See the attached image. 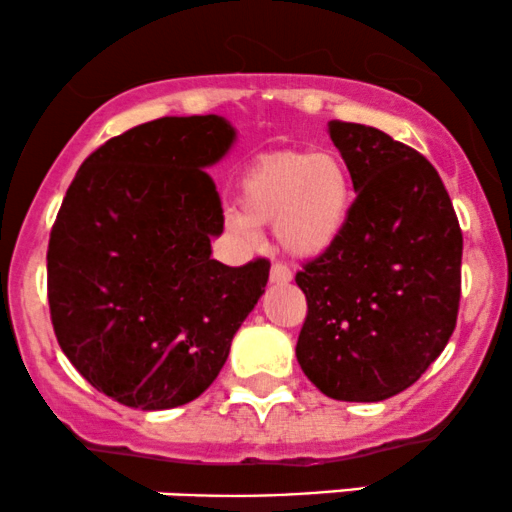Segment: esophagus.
<instances>
[{
	"mask_svg": "<svg viewBox=\"0 0 512 512\" xmlns=\"http://www.w3.org/2000/svg\"><path fill=\"white\" fill-rule=\"evenodd\" d=\"M291 279H293V274L286 264H279V262L272 264V269H269V281H272V284L284 286V284H289Z\"/></svg>",
	"mask_w": 512,
	"mask_h": 512,
	"instance_id": "esophagus-1",
	"label": "esophagus"
}]
</instances>
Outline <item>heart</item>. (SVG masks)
I'll return each instance as SVG.
<instances>
[{"instance_id":"obj_1","label":"heart","mask_w":512,"mask_h":512,"mask_svg":"<svg viewBox=\"0 0 512 512\" xmlns=\"http://www.w3.org/2000/svg\"><path fill=\"white\" fill-rule=\"evenodd\" d=\"M240 209L228 226L255 240L257 226H274L293 257H317L342 238L354 209V180L332 151H276L250 163L240 180Z\"/></svg>"}]
</instances>
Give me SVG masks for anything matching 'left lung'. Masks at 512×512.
Wrapping results in <instances>:
<instances>
[{"label":"left lung","mask_w":512,"mask_h":512,"mask_svg":"<svg viewBox=\"0 0 512 512\" xmlns=\"http://www.w3.org/2000/svg\"><path fill=\"white\" fill-rule=\"evenodd\" d=\"M354 180L342 238L296 274L308 301L296 358L322 395H399L448 344L460 308L462 231L438 170L375 127L332 120Z\"/></svg>","instance_id":"8db88e82"}]
</instances>
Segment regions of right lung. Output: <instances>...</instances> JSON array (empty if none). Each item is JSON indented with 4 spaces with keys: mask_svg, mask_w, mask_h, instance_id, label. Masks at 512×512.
I'll return each instance as SVG.
<instances>
[{
    "mask_svg": "<svg viewBox=\"0 0 512 512\" xmlns=\"http://www.w3.org/2000/svg\"><path fill=\"white\" fill-rule=\"evenodd\" d=\"M233 142L219 115L127 129L81 163L52 226L57 342L125 407L173 409L202 395L267 286V260H211L223 209L207 168Z\"/></svg>",
    "mask_w": 512,
    "mask_h": 512,
    "instance_id": "add662e5",
    "label": "right lung"
}]
</instances>
